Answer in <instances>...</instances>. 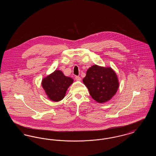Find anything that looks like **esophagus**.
<instances>
[{"mask_svg": "<svg viewBox=\"0 0 156 156\" xmlns=\"http://www.w3.org/2000/svg\"><path fill=\"white\" fill-rule=\"evenodd\" d=\"M75 80L78 81H81V78L79 76H75Z\"/></svg>", "mask_w": 156, "mask_h": 156, "instance_id": "obj_1", "label": "esophagus"}]
</instances>
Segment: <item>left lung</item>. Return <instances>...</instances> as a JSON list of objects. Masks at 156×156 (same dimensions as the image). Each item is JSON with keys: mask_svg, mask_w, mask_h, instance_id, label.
<instances>
[{"mask_svg": "<svg viewBox=\"0 0 156 156\" xmlns=\"http://www.w3.org/2000/svg\"><path fill=\"white\" fill-rule=\"evenodd\" d=\"M82 81L92 98L101 104L111 100L119 87L118 77L111 67L98 65L89 68Z\"/></svg>", "mask_w": 156, "mask_h": 156, "instance_id": "8db88e82", "label": "left lung"}]
</instances>
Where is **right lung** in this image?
Returning <instances> with one entry per match:
<instances>
[{
    "instance_id": "right-lung-1",
    "label": "right lung",
    "mask_w": 156,
    "mask_h": 156,
    "mask_svg": "<svg viewBox=\"0 0 156 156\" xmlns=\"http://www.w3.org/2000/svg\"><path fill=\"white\" fill-rule=\"evenodd\" d=\"M73 82L72 78L66 76L57 69L42 80L41 86L49 99L58 102L65 97L67 89Z\"/></svg>"
}]
</instances>
